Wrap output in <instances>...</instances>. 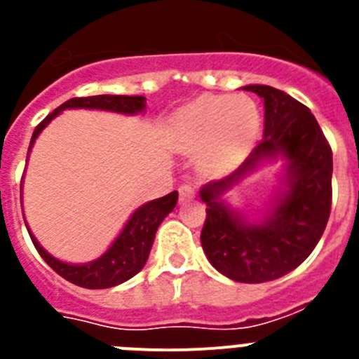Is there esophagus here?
I'll use <instances>...</instances> for the list:
<instances>
[{
	"instance_id": "34e87169",
	"label": "esophagus",
	"mask_w": 359,
	"mask_h": 359,
	"mask_svg": "<svg viewBox=\"0 0 359 359\" xmlns=\"http://www.w3.org/2000/svg\"><path fill=\"white\" fill-rule=\"evenodd\" d=\"M196 196V189L192 185H182L180 187V201H190Z\"/></svg>"
}]
</instances>
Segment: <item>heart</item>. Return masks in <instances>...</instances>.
<instances>
[{
	"label": "heart",
	"instance_id": "obj_1",
	"mask_svg": "<svg viewBox=\"0 0 359 359\" xmlns=\"http://www.w3.org/2000/svg\"><path fill=\"white\" fill-rule=\"evenodd\" d=\"M261 123V109L248 95H203L174 113L170 133L182 151H201L205 167L228 170L248 156Z\"/></svg>",
	"mask_w": 359,
	"mask_h": 359
}]
</instances>
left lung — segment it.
Returning <instances> with one entry per match:
<instances>
[{
    "mask_svg": "<svg viewBox=\"0 0 359 359\" xmlns=\"http://www.w3.org/2000/svg\"><path fill=\"white\" fill-rule=\"evenodd\" d=\"M243 90L264 102V136L239 169L199 190L207 203L201 246L219 273L261 284L293 271L318 244L331 214L332 151L304 104L271 86ZM277 159L285 170L266 207L253 216L231 208L227 192Z\"/></svg>",
    "mask_w": 359,
    "mask_h": 359,
    "instance_id": "left-lung-1",
    "label": "left lung"
}]
</instances>
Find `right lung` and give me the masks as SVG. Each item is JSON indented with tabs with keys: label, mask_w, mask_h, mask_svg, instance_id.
I'll return each mask as SVG.
<instances>
[{
	"label": "right lung",
	"mask_w": 359,
	"mask_h": 359,
	"mask_svg": "<svg viewBox=\"0 0 359 359\" xmlns=\"http://www.w3.org/2000/svg\"><path fill=\"white\" fill-rule=\"evenodd\" d=\"M145 107H147L145 106V97H140V95H136V97H128V95H95V97L69 98L68 102L57 107L53 113H50L37 126L34 135H32L28 154H30L32 147L36 144L37 136L43 133V129L53 118L61 115L65 109H98L120 113V115H140V113L145 111ZM176 203V190L163 196V198L144 203L142 207H138L133 212L131 217L128 219V223L123 224L122 231L109 244V248L98 259L84 262V264H72V262L59 261L57 257H53L52 253H48L41 246L36 236L32 233L27 221H25V224H27L32 243H34L36 250L39 252V255L43 257L44 262L55 273H59L62 278H66V280L75 284V286L88 287V290H106V287L118 286L122 282L129 280V278L135 277L144 268L149 253H151L158 226L174 210Z\"/></svg>",
	"instance_id": "add662e5"
}]
</instances>
